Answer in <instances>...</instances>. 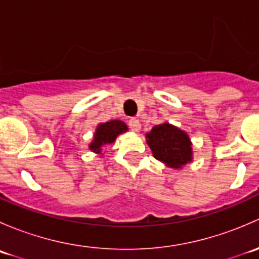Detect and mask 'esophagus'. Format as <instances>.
<instances>
[{
    "label": "esophagus",
    "instance_id": "1",
    "mask_svg": "<svg viewBox=\"0 0 259 259\" xmlns=\"http://www.w3.org/2000/svg\"><path fill=\"white\" fill-rule=\"evenodd\" d=\"M129 127L133 130V132H139L140 130V122L137 117H132L129 120Z\"/></svg>",
    "mask_w": 259,
    "mask_h": 259
}]
</instances>
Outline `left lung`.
I'll list each match as a JSON object with an SVG mask.
<instances>
[{
    "label": "left lung",
    "instance_id": "1",
    "mask_svg": "<svg viewBox=\"0 0 259 259\" xmlns=\"http://www.w3.org/2000/svg\"><path fill=\"white\" fill-rule=\"evenodd\" d=\"M146 142L154 156L170 168H182L192 160L189 137L168 122L154 126L146 134Z\"/></svg>",
    "mask_w": 259,
    "mask_h": 259
}]
</instances>
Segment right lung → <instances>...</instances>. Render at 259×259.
<instances>
[{
  "mask_svg": "<svg viewBox=\"0 0 259 259\" xmlns=\"http://www.w3.org/2000/svg\"><path fill=\"white\" fill-rule=\"evenodd\" d=\"M126 130L127 126L120 120H111V121L100 124L96 129L94 142L90 144V149L96 153H100L101 146L115 142V138Z\"/></svg>",
  "mask_w": 259,
  "mask_h": 259,
  "instance_id": "right-lung-1",
  "label": "right lung"
}]
</instances>
